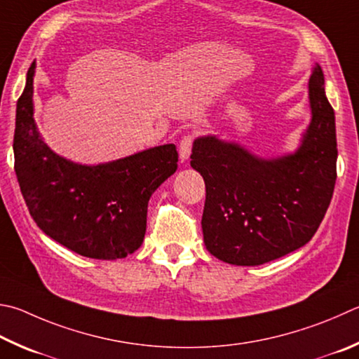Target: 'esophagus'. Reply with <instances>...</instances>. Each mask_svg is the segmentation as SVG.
<instances>
[{
  "label": "esophagus",
  "mask_w": 359,
  "mask_h": 359,
  "mask_svg": "<svg viewBox=\"0 0 359 359\" xmlns=\"http://www.w3.org/2000/svg\"><path fill=\"white\" fill-rule=\"evenodd\" d=\"M191 147H193V135L184 136V140L180 141V146H179V157L182 163L190 158Z\"/></svg>",
  "instance_id": "esophagus-1"
}]
</instances>
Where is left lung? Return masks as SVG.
Segmentation results:
<instances>
[{
    "instance_id": "obj_1",
    "label": "left lung",
    "mask_w": 359,
    "mask_h": 359,
    "mask_svg": "<svg viewBox=\"0 0 359 359\" xmlns=\"http://www.w3.org/2000/svg\"><path fill=\"white\" fill-rule=\"evenodd\" d=\"M311 122L293 152L260 157L217 135L193 141V169L205 182L202 232L226 264L254 266L304 246L327 213L336 184L334 109L316 64L309 78Z\"/></svg>"
}]
</instances>
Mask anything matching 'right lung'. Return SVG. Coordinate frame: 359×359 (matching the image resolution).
<instances>
[{"label":"right lung","instance_id":"obj_1","mask_svg":"<svg viewBox=\"0 0 359 359\" xmlns=\"http://www.w3.org/2000/svg\"><path fill=\"white\" fill-rule=\"evenodd\" d=\"M34 75L29 67L14 133L15 174L32 219L80 256L127 257L144 240L149 199L177 169L175 146L151 147L99 165L61 157L36 126Z\"/></svg>","mask_w":359,"mask_h":359}]
</instances>
